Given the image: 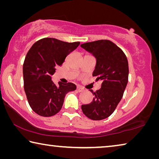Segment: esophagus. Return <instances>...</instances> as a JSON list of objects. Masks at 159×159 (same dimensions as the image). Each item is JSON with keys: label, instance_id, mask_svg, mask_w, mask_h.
<instances>
[{"label": "esophagus", "instance_id": "esophagus-1", "mask_svg": "<svg viewBox=\"0 0 159 159\" xmlns=\"http://www.w3.org/2000/svg\"><path fill=\"white\" fill-rule=\"evenodd\" d=\"M77 90H78V92H81L83 91H84V89H83L82 87H80V86H78V87H77Z\"/></svg>", "mask_w": 159, "mask_h": 159}]
</instances>
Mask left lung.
I'll return each mask as SVG.
<instances>
[{"mask_svg": "<svg viewBox=\"0 0 159 159\" xmlns=\"http://www.w3.org/2000/svg\"><path fill=\"white\" fill-rule=\"evenodd\" d=\"M96 59L92 76L102 80V88L94 92L89 104L82 105L83 112L92 120L108 117L122 99L128 83L129 64L125 54L109 40H97L80 44Z\"/></svg>", "mask_w": 159, "mask_h": 159, "instance_id": "left-lung-1", "label": "left lung"}]
</instances>
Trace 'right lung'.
Listing matches in <instances>:
<instances>
[{
  "mask_svg": "<svg viewBox=\"0 0 159 159\" xmlns=\"http://www.w3.org/2000/svg\"><path fill=\"white\" fill-rule=\"evenodd\" d=\"M79 42L69 43L55 38H44L32 46L23 65L24 90L33 111L40 116L51 117L57 113L67 92L76 86L72 83L59 81L56 85L52 76L56 67L62 66Z\"/></svg>",
  "mask_w": 159,
  "mask_h": 159,
  "instance_id": "obj_1",
  "label": "right lung"
}]
</instances>
